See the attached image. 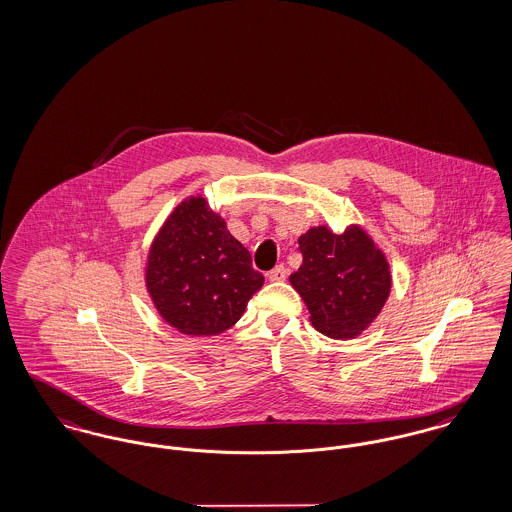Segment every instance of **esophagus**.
<instances>
[{"label":"esophagus","mask_w":512,"mask_h":512,"mask_svg":"<svg viewBox=\"0 0 512 512\" xmlns=\"http://www.w3.org/2000/svg\"><path fill=\"white\" fill-rule=\"evenodd\" d=\"M287 273H289V269L285 268V266H277V268H273L269 271L268 279L269 281H273V283L285 281V279H287Z\"/></svg>","instance_id":"34e87169"}]
</instances>
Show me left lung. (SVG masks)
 Listing matches in <instances>:
<instances>
[{
  "label": "left lung",
  "mask_w": 512,
  "mask_h": 512,
  "mask_svg": "<svg viewBox=\"0 0 512 512\" xmlns=\"http://www.w3.org/2000/svg\"><path fill=\"white\" fill-rule=\"evenodd\" d=\"M302 264L289 277L312 325L331 339H354L376 322L393 285L391 266L356 223L337 235L327 225L298 237Z\"/></svg>",
  "instance_id": "left-lung-1"
}]
</instances>
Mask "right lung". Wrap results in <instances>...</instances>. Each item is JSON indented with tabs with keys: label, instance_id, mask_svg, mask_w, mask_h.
Masks as SVG:
<instances>
[{
	"label": "right lung",
	"instance_id": "obj_1",
	"mask_svg": "<svg viewBox=\"0 0 512 512\" xmlns=\"http://www.w3.org/2000/svg\"><path fill=\"white\" fill-rule=\"evenodd\" d=\"M146 291L165 323L190 337H214L241 320L264 285L250 252L200 194L185 198L150 244Z\"/></svg>",
	"mask_w": 512,
	"mask_h": 512
}]
</instances>
